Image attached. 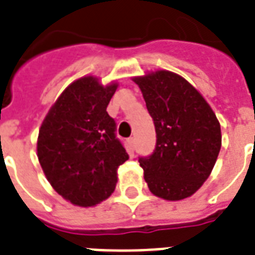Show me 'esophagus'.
Masks as SVG:
<instances>
[{"instance_id":"34e87169","label":"esophagus","mask_w":255,"mask_h":255,"mask_svg":"<svg viewBox=\"0 0 255 255\" xmlns=\"http://www.w3.org/2000/svg\"><path fill=\"white\" fill-rule=\"evenodd\" d=\"M128 142H129V147L130 150H131V153H133L134 149H135V138L130 137L129 139H128Z\"/></svg>"}]
</instances>
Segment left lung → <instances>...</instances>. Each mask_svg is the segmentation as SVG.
Returning a JSON list of instances; mask_svg holds the SVG:
<instances>
[{
	"label": "left lung",
	"instance_id": "1",
	"mask_svg": "<svg viewBox=\"0 0 255 255\" xmlns=\"http://www.w3.org/2000/svg\"><path fill=\"white\" fill-rule=\"evenodd\" d=\"M133 81L157 133L153 154L138 159L149 190L166 201L187 198L216 165L222 143L220 122L201 93L175 73L157 70Z\"/></svg>",
	"mask_w": 255,
	"mask_h": 255
}]
</instances>
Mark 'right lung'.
Wrapping results in <instances>:
<instances>
[{"label":"right lung","mask_w":255,"mask_h":255,"mask_svg":"<svg viewBox=\"0 0 255 255\" xmlns=\"http://www.w3.org/2000/svg\"><path fill=\"white\" fill-rule=\"evenodd\" d=\"M117 86H104L93 76L74 81L39 128L37 157L43 173L53 189L77 206L109 198L118 166L129 159L116 137V121L106 112Z\"/></svg>","instance_id":"right-lung-1"}]
</instances>
